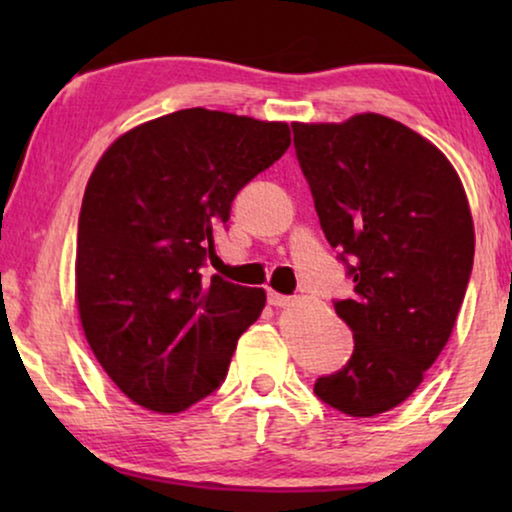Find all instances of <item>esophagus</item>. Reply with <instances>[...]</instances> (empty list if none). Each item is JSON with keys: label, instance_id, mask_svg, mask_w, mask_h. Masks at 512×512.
Returning <instances> with one entry per match:
<instances>
[{"label": "esophagus", "instance_id": "34e87169", "mask_svg": "<svg viewBox=\"0 0 512 512\" xmlns=\"http://www.w3.org/2000/svg\"><path fill=\"white\" fill-rule=\"evenodd\" d=\"M268 303H270L272 307H286V305L293 303V298H291V296H282V293L270 291V293H268Z\"/></svg>", "mask_w": 512, "mask_h": 512}]
</instances>
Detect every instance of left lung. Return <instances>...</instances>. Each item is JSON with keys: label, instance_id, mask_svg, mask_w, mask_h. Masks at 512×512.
Wrapping results in <instances>:
<instances>
[{"label": "left lung", "instance_id": "8db88e82", "mask_svg": "<svg viewBox=\"0 0 512 512\" xmlns=\"http://www.w3.org/2000/svg\"><path fill=\"white\" fill-rule=\"evenodd\" d=\"M293 146L321 230L354 293L333 300L354 352L314 394L349 417L403 403L457 321L473 270V219L443 153L380 114L293 123Z\"/></svg>", "mask_w": 512, "mask_h": 512}]
</instances>
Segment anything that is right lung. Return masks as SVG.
Here are the masks:
<instances>
[{
    "label": "right lung",
    "instance_id": "add662e5",
    "mask_svg": "<svg viewBox=\"0 0 512 512\" xmlns=\"http://www.w3.org/2000/svg\"><path fill=\"white\" fill-rule=\"evenodd\" d=\"M289 144L286 123L181 109L118 137L90 174L76 240L81 324L142 408L181 412L226 380L265 291L200 270L235 195Z\"/></svg>",
    "mask_w": 512,
    "mask_h": 512
}]
</instances>
